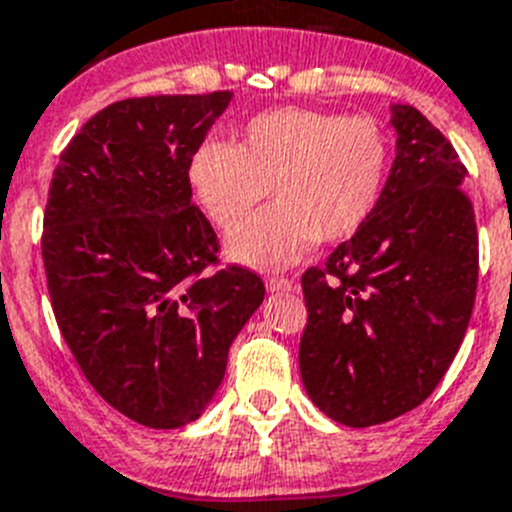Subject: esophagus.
Returning <instances> with one entry per match:
<instances>
[{"label": "esophagus", "instance_id": "esophagus-1", "mask_svg": "<svg viewBox=\"0 0 512 512\" xmlns=\"http://www.w3.org/2000/svg\"><path fill=\"white\" fill-rule=\"evenodd\" d=\"M266 289L269 291H294L296 281L286 279V276H269V279H266Z\"/></svg>", "mask_w": 512, "mask_h": 512}]
</instances>
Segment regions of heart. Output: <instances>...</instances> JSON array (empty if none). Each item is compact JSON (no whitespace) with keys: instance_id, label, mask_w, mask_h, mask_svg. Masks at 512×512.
Masks as SVG:
<instances>
[{"instance_id":"b5f03b06","label":"heart","mask_w":512,"mask_h":512,"mask_svg":"<svg viewBox=\"0 0 512 512\" xmlns=\"http://www.w3.org/2000/svg\"><path fill=\"white\" fill-rule=\"evenodd\" d=\"M387 165V133L374 118L284 107L248 120L233 148L203 143L188 175L228 233L271 193L276 203L233 238L231 253L253 266H286L316 238L352 236L382 196Z\"/></svg>"}]
</instances>
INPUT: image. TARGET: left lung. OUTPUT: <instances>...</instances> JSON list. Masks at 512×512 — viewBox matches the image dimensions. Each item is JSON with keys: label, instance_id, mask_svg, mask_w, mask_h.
Wrapping results in <instances>:
<instances>
[{"label": "left lung", "instance_id": "1", "mask_svg": "<svg viewBox=\"0 0 512 512\" xmlns=\"http://www.w3.org/2000/svg\"><path fill=\"white\" fill-rule=\"evenodd\" d=\"M397 155L377 206L301 276L299 369L311 402L347 427L422 405L455 359L478 289L467 168L412 105H392Z\"/></svg>", "mask_w": 512, "mask_h": 512}]
</instances>
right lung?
Here are the masks:
<instances>
[{
  "mask_svg": "<svg viewBox=\"0 0 512 512\" xmlns=\"http://www.w3.org/2000/svg\"><path fill=\"white\" fill-rule=\"evenodd\" d=\"M231 92L128 97L60 153L42 259L57 326L107 405L155 430L198 420L264 281L218 266L191 158ZM216 268V272H211Z\"/></svg>",
  "mask_w": 512,
  "mask_h": 512,
  "instance_id": "obj_1",
  "label": "right lung"
}]
</instances>
